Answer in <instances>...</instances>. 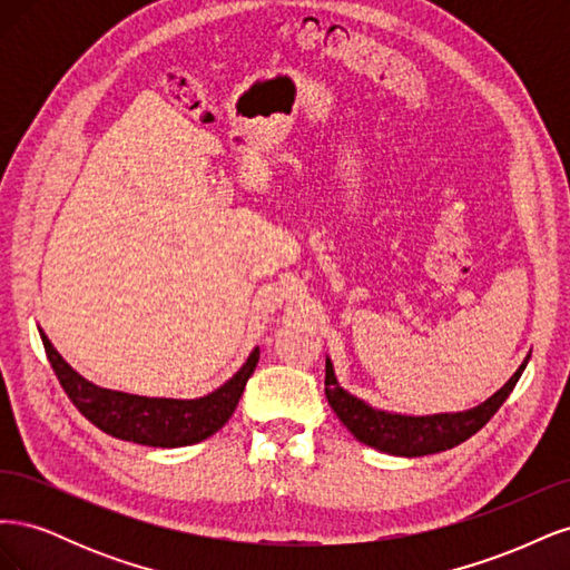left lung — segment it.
Masks as SVG:
<instances>
[{"label":"left lung","instance_id":"left-lung-1","mask_svg":"<svg viewBox=\"0 0 570 570\" xmlns=\"http://www.w3.org/2000/svg\"><path fill=\"white\" fill-rule=\"evenodd\" d=\"M528 358L530 354L525 356L519 371L509 377V383L502 390H497L488 402L461 413L402 416V413L377 411L340 387L331 358H325V396L327 404L333 406L337 419L347 425L350 433L358 442L373 446V450H381L394 456L438 454L465 442L494 416L499 406H502L507 402V396L513 392L515 383H519L521 373L528 366Z\"/></svg>","mask_w":570,"mask_h":570}]
</instances>
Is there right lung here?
<instances>
[{"label":"right lung","instance_id":"add662e5","mask_svg":"<svg viewBox=\"0 0 570 570\" xmlns=\"http://www.w3.org/2000/svg\"><path fill=\"white\" fill-rule=\"evenodd\" d=\"M40 337L63 392L82 416L101 433L149 446H185L212 438L233 416L249 375L258 364L256 347L245 366L212 394L199 400H159V396H137L92 385L66 364L42 331Z\"/></svg>","mask_w":570,"mask_h":570}]
</instances>
